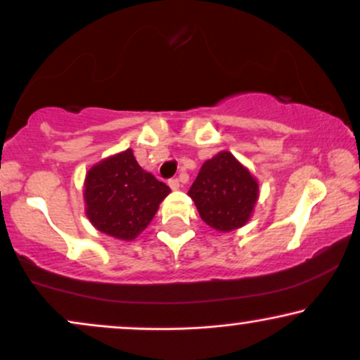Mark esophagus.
Masks as SVG:
<instances>
[{"mask_svg": "<svg viewBox=\"0 0 360 360\" xmlns=\"http://www.w3.org/2000/svg\"><path fill=\"white\" fill-rule=\"evenodd\" d=\"M169 186H171V189H179V179H177V177H172V179H169Z\"/></svg>", "mask_w": 360, "mask_h": 360, "instance_id": "34e87169", "label": "esophagus"}]
</instances>
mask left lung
<instances>
[{"mask_svg":"<svg viewBox=\"0 0 360 360\" xmlns=\"http://www.w3.org/2000/svg\"><path fill=\"white\" fill-rule=\"evenodd\" d=\"M189 196L199 216L216 231H231L248 221L258 199V184L229 153L202 164Z\"/></svg>","mask_w":360,"mask_h":360,"instance_id":"left-lung-1","label":"left lung"}]
</instances>
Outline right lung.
<instances>
[{
    "label": "right lung",
    "mask_w": 360,
    "mask_h": 360,
    "mask_svg": "<svg viewBox=\"0 0 360 360\" xmlns=\"http://www.w3.org/2000/svg\"><path fill=\"white\" fill-rule=\"evenodd\" d=\"M169 186L139 166L132 150L112 155L86 174V216L98 231L134 240L153 221Z\"/></svg>",
    "instance_id": "add662e5"
}]
</instances>
